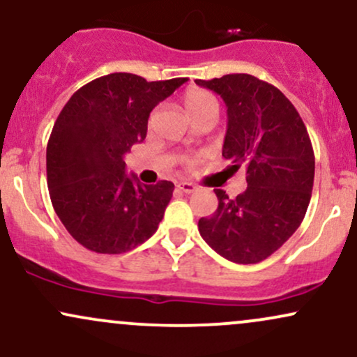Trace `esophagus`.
I'll list each match as a JSON object with an SVG mask.
<instances>
[{
	"label": "esophagus",
	"instance_id": "34e87169",
	"mask_svg": "<svg viewBox=\"0 0 357 357\" xmlns=\"http://www.w3.org/2000/svg\"><path fill=\"white\" fill-rule=\"evenodd\" d=\"M176 188H178V190H181L183 192H188V195H190V192H192V191H196V186L190 181L178 183V184H176Z\"/></svg>",
	"mask_w": 357,
	"mask_h": 357
}]
</instances>
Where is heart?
<instances>
[{
  "instance_id": "obj_1",
  "label": "heart",
  "mask_w": 357,
  "mask_h": 357,
  "mask_svg": "<svg viewBox=\"0 0 357 357\" xmlns=\"http://www.w3.org/2000/svg\"><path fill=\"white\" fill-rule=\"evenodd\" d=\"M183 104H184V109H186V112L191 116V119L198 116V114L203 112V110L216 107L215 97H213L210 92H206V90H199V89L188 90L183 97ZM198 161H199L198 158H188L184 162H186L188 166H195Z\"/></svg>"
}]
</instances>
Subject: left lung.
<instances>
[{
  "label": "left lung",
  "instance_id": "8db88e82",
  "mask_svg": "<svg viewBox=\"0 0 357 357\" xmlns=\"http://www.w3.org/2000/svg\"><path fill=\"white\" fill-rule=\"evenodd\" d=\"M228 107L223 158L247 169V190L198 221L199 235L235 264H258L277 252L304 220L314 186L315 159L305 124L284 93L248 73L196 80Z\"/></svg>",
  "mask_w": 357,
  "mask_h": 357
}]
</instances>
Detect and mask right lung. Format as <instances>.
Returning a JSON list of instances; mask_svg holds the SVG:
<instances>
[{
  "mask_svg": "<svg viewBox=\"0 0 357 357\" xmlns=\"http://www.w3.org/2000/svg\"><path fill=\"white\" fill-rule=\"evenodd\" d=\"M186 80L109 73L61 109L47 144V184L53 210L82 247L116 255L158 230L174 184H141L126 174L124 155L146 139L151 110Z\"/></svg>",
  "mask_w": 357,
  "mask_h": 357,
  "instance_id": "right-lung-1",
  "label": "right lung"
}]
</instances>
